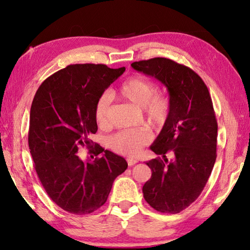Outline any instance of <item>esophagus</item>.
<instances>
[{
    "mask_svg": "<svg viewBox=\"0 0 250 250\" xmlns=\"http://www.w3.org/2000/svg\"><path fill=\"white\" fill-rule=\"evenodd\" d=\"M138 163V160L137 159H135V158H128L127 159V164H128V166H135L136 164Z\"/></svg>",
    "mask_w": 250,
    "mask_h": 250,
    "instance_id": "esophagus-1",
    "label": "esophagus"
}]
</instances>
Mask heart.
Returning <instances> with one entry per match:
<instances>
[{
  "label": "heart",
  "instance_id": "obj_1",
  "mask_svg": "<svg viewBox=\"0 0 250 250\" xmlns=\"http://www.w3.org/2000/svg\"><path fill=\"white\" fill-rule=\"evenodd\" d=\"M120 94L135 106L143 108L147 121L152 125L163 124L169 112V102L163 94L157 93V85L143 77H131L120 87ZM111 96L108 92L99 96L95 106V119L104 126L107 124ZM149 140L144 129H124L111 136L109 146L122 155L135 156Z\"/></svg>",
  "mask_w": 250,
  "mask_h": 250
}]
</instances>
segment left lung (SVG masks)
Returning <instances> with one entry per match:
<instances>
[{
    "mask_svg": "<svg viewBox=\"0 0 250 250\" xmlns=\"http://www.w3.org/2000/svg\"><path fill=\"white\" fill-rule=\"evenodd\" d=\"M131 67L162 82L170 97L167 119L149 147L163 159L146 163L152 176L142 188L143 197L158 212L180 213L200 196L216 160L217 121L212 98L195 71L170 59L139 61Z\"/></svg>",
    "mask_w": 250,
    "mask_h": 250,
    "instance_id": "left-lung-1",
    "label": "left lung"
}]
</instances>
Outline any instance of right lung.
Segmentation results:
<instances>
[{"mask_svg":"<svg viewBox=\"0 0 250 250\" xmlns=\"http://www.w3.org/2000/svg\"><path fill=\"white\" fill-rule=\"evenodd\" d=\"M124 71L104 64L69 65L43 81L33 99L30 153L48 196L66 212L84 215L101 208L128 166L102 146L96 153L103 156L94 162L77 155L80 146L91 148L99 96Z\"/></svg>","mask_w":250,"mask_h":250,"instance_id":"right-lung-1","label":"right lung"}]
</instances>
